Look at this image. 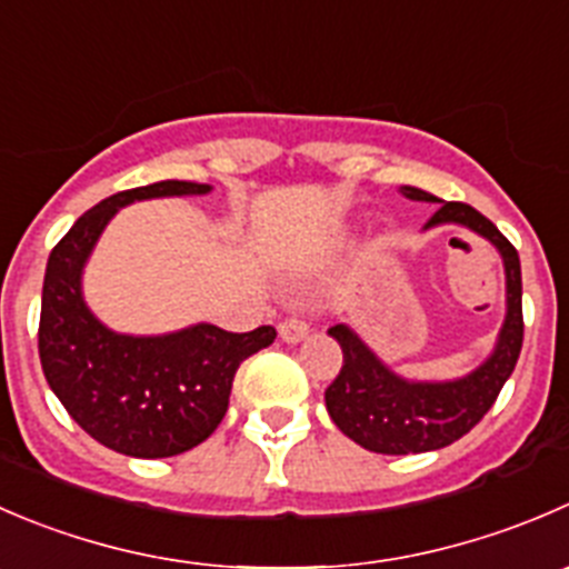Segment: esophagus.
<instances>
[{
	"mask_svg": "<svg viewBox=\"0 0 569 569\" xmlns=\"http://www.w3.org/2000/svg\"><path fill=\"white\" fill-rule=\"evenodd\" d=\"M278 333H280V339L289 341V345H297V341H302L308 336V322L300 317H286V319H280Z\"/></svg>",
	"mask_w": 569,
	"mask_h": 569,
	"instance_id": "esophagus-1",
	"label": "esophagus"
}]
</instances>
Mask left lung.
<instances>
[{
    "instance_id": "1",
    "label": "left lung",
    "mask_w": 569,
    "mask_h": 569,
    "mask_svg": "<svg viewBox=\"0 0 569 569\" xmlns=\"http://www.w3.org/2000/svg\"><path fill=\"white\" fill-rule=\"evenodd\" d=\"M402 194L417 202H442L413 186H402ZM465 224L492 241L506 267V322L500 328L495 352L459 380L445 383H413L391 372L347 325L328 330L341 347L339 375L325 389L330 419L345 437L372 453L408 456L428 453L453 445L470 433L483 413L495 406L500 389L515 372L522 350V274L515 244L467 202H442L425 228Z\"/></svg>"
}]
</instances>
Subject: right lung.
<instances>
[{"label":"right lung","mask_w":569,"mask_h":569,"mask_svg":"<svg viewBox=\"0 0 569 569\" xmlns=\"http://www.w3.org/2000/svg\"><path fill=\"white\" fill-rule=\"evenodd\" d=\"M208 191L189 180L119 191L82 213L49 252L38 325L49 389L88 437L132 459H169L206 442L228 411L236 369L278 336L272 325L228 333L206 322L167 336H124L104 328L82 300V267L119 208Z\"/></svg>","instance_id":"obj_1"}]
</instances>
